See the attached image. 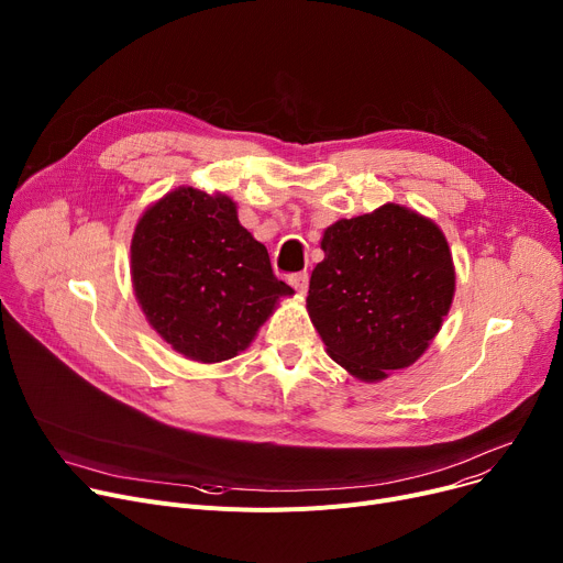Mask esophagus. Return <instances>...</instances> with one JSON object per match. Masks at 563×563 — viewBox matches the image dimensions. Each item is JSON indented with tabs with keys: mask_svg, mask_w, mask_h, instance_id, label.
<instances>
[{
	"mask_svg": "<svg viewBox=\"0 0 563 563\" xmlns=\"http://www.w3.org/2000/svg\"><path fill=\"white\" fill-rule=\"evenodd\" d=\"M308 283H310V276L306 274V272H299V274H294V276H289V285L297 289L299 294H306L308 291Z\"/></svg>",
	"mask_w": 563,
	"mask_h": 563,
	"instance_id": "1",
	"label": "esophagus"
}]
</instances>
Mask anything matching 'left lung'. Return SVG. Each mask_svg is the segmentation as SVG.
<instances>
[{"label": "left lung", "mask_w": 563, "mask_h": 563, "mask_svg": "<svg viewBox=\"0 0 563 563\" xmlns=\"http://www.w3.org/2000/svg\"><path fill=\"white\" fill-rule=\"evenodd\" d=\"M321 251L306 306L329 356L365 383L416 363L456 291L442 230L410 207L386 202L329 225Z\"/></svg>", "instance_id": "8db88e82"}]
</instances>
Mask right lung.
<instances>
[{"mask_svg":"<svg viewBox=\"0 0 563 563\" xmlns=\"http://www.w3.org/2000/svg\"><path fill=\"white\" fill-rule=\"evenodd\" d=\"M130 253L147 323L173 351L205 365L249 349L294 294L236 219V202L219 191L177 187L162 196L141 214Z\"/></svg>","mask_w":563,"mask_h":563,"instance_id":"obj_1","label":"right lung"}]
</instances>
